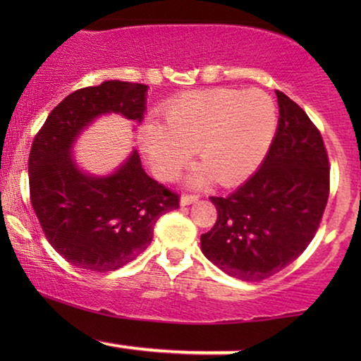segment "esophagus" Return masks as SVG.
Here are the masks:
<instances>
[{"label":"esophagus","mask_w":361,"mask_h":361,"mask_svg":"<svg viewBox=\"0 0 361 361\" xmlns=\"http://www.w3.org/2000/svg\"><path fill=\"white\" fill-rule=\"evenodd\" d=\"M197 200H198V195L185 193V195H181L180 204H181V205H192V204H195V202H197Z\"/></svg>","instance_id":"34e87169"}]
</instances>
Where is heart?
Masks as SVG:
<instances>
[{"mask_svg": "<svg viewBox=\"0 0 361 361\" xmlns=\"http://www.w3.org/2000/svg\"><path fill=\"white\" fill-rule=\"evenodd\" d=\"M276 130V105L264 91H192L164 110V123L140 128V149L161 180H175L197 149L202 168L192 181L241 183L259 166Z\"/></svg>", "mask_w": 361, "mask_h": 361, "instance_id": "obj_1", "label": "heart"}]
</instances>
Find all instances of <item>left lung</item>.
<instances>
[{
	"mask_svg": "<svg viewBox=\"0 0 361 361\" xmlns=\"http://www.w3.org/2000/svg\"><path fill=\"white\" fill-rule=\"evenodd\" d=\"M280 118L258 171L229 197H210L217 221L200 235L202 252L227 275L270 279L309 246L329 197V159L321 132L276 91Z\"/></svg>",
	"mask_w": 361,
	"mask_h": 361,
	"instance_id": "obj_1",
	"label": "left lung"
}]
</instances>
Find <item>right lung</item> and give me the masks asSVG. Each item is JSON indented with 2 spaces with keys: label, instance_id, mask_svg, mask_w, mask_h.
Returning a JSON list of instances; mask_svg holds the SVG:
<instances>
[{
  "label": "right lung",
  "instance_id": "right-lung-1",
  "mask_svg": "<svg viewBox=\"0 0 361 361\" xmlns=\"http://www.w3.org/2000/svg\"><path fill=\"white\" fill-rule=\"evenodd\" d=\"M147 86L103 81L68 94L37 132L28 157L30 202L42 231L66 261L90 271H114L152 241L154 224L180 207L178 193L157 183L132 151L109 176L82 173L74 140L105 114L142 122Z\"/></svg>",
  "mask_w": 361,
  "mask_h": 361
}]
</instances>
